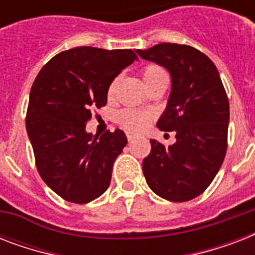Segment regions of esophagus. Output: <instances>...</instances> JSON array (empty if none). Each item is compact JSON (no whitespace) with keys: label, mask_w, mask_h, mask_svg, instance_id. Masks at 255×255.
<instances>
[{"label":"esophagus","mask_w":255,"mask_h":255,"mask_svg":"<svg viewBox=\"0 0 255 255\" xmlns=\"http://www.w3.org/2000/svg\"><path fill=\"white\" fill-rule=\"evenodd\" d=\"M135 137H136V136L135 135H131V133H129V135H127L128 141H132V140H135Z\"/></svg>","instance_id":"obj_1"}]
</instances>
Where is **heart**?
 <instances>
[{"mask_svg": "<svg viewBox=\"0 0 255 255\" xmlns=\"http://www.w3.org/2000/svg\"><path fill=\"white\" fill-rule=\"evenodd\" d=\"M141 77H143V81L144 83H145V86L152 85V83H155V82L157 81L168 79L167 73H165L160 66L156 65L147 66V67L143 70ZM116 83H118V81L112 82L111 87H110V95H112L114 91H115ZM119 122L126 129H128V131L139 132L147 127L148 122H149V115H148L147 112L126 110V111H122L119 114Z\"/></svg>", "mask_w": 255, "mask_h": 255, "instance_id": "obj_1", "label": "heart"}]
</instances>
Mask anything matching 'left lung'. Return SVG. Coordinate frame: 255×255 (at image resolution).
Instances as JSON below:
<instances>
[{
	"label": "left lung",
	"instance_id": "obj_1",
	"mask_svg": "<svg viewBox=\"0 0 255 255\" xmlns=\"http://www.w3.org/2000/svg\"><path fill=\"white\" fill-rule=\"evenodd\" d=\"M136 53L169 73V98L156 126L176 132V143L169 147L151 139V153L143 160L144 177L160 197L189 201L210 185L225 159V88L213 62L192 46L160 43Z\"/></svg>",
	"mask_w": 255,
	"mask_h": 255
}]
</instances>
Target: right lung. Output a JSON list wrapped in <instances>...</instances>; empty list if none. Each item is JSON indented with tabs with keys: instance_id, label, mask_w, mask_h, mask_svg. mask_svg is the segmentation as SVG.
Listing matches in <instances>:
<instances>
[{
	"instance_id": "add662e5",
	"label": "right lung",
	"mask_w": 255,
	"mask_h": 255,
	"mask_svg": "<svg viewBox=\"0 0 255 255\" xmlns=\"http://www.w3.org/2000/svg\"><path fill=\"white\" fill-rule=\"evenodd\" d=\"M135 61L131 49L82 46L50 59L34 81L26 131L42 180L66 201L87 204L110 186L127 136L115 129L98 137L86 123L94 108L107 104L112 81Z\"/></svg>"
}]
</instances>
